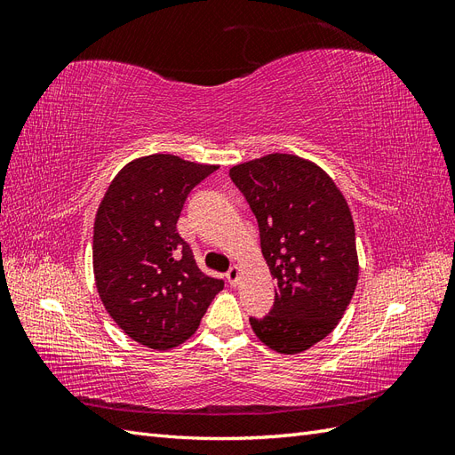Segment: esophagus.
<instances>
[{
    "instance_id": "obj_1",
    "label": "esophagus",
    "mask_w": 455,
    "mask_h": 455,
    "mask_svg": "<svg viewBox=\"0 0 455 455\" xmlns=\"http://www.w3.org/2000/svg\"><path fill=\"white\" fill-rule=\"evenodd\" d=\"M239 275H241L239 266H231V267H229V271L226 273L228 283H229L231 286H235V284H237V281H239Z\"/></svg>"
}]
</instances>
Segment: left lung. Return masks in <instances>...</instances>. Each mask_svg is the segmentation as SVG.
<instances>
[{
  "instance_id": "obj_1",
  "label": "left lung",
  "mask_w": 455,
  "mask_h": 455,
  "mask_svg": "<svg viewBox=\"0 0 455 455\" xmlns=\"http://www.w3.org/2000/svg\"><path fill=\"white\" fill-rule=\"evenodd\" d=\"M229 176L258 220L277 281L271 311L251 316V326L273 351H306L336 328L359 281L347 201L321 167L291 154L235 164Z\"/></svg>"
}]
</instances>
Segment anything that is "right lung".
<instances>
[{
	"label": "right lung",
	"instance_id": "add662e5",
	"mask_svg": "<svg viewBox=\"0 0 455 455\" xmlns=\"http://www.w3.org/2000/svg\"><path fill=\"white\" fill-rule=\"evenodd\" d=\"M216 169L169 154L134 159L96 212L92 269L100 299L123 332L149 349L186 341L224 288L199 269L176 229L189 191Z\"/></svg>",
	"mask_w": 455,
	"mask_h": 455
}]
</instances>
